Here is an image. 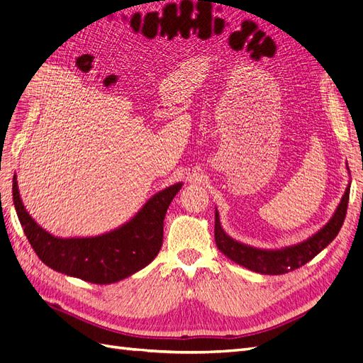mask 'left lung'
Wrapping results in <instances>:
<instances>
[{
  "label": "left lung",
  "instance_id": "8db88e82",
  "mask_svg": "<svg viewBox=\"0 0 363 363\" xmlns=\"http://www.w3.org/2000/svg\"><path fill=\"white\" fill-rule=\"evenodd\" d=\"M348 169V164H347ZM350 172V169H348ZM350 199V184L340 199L339 206L333 216L321 230H318L315 235L303 242L284 247L280 250H263L256 248L242 242H238L233 238H230L221 227L219 221V213L215 208V242L219 251L233 260L238 265H242L255 272L269 274V276H279V274H286L306 265L307 262L312 260L318 252H321L332 240L337 236L340 227L344 224L347 206Z\"/></svg>",
  "mask_w": 363,
  "mask_h": 363
}]
</instances>
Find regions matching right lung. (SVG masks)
I'll list each match as a JSON object with an SVG mask.
<instances>
[{
  "label": "right lung",
  "instance_id": "1",
  "mask_svg": "<svg viewBox=\"0 0 363 363\" xmlns=\"http://www.w3.org/2000/svg\"><path fill=\"white\" fill-rule=\"evenodd\" d=\"M183 183L157 192L128 223L89 238H57L26 211L13 175V204L24 233L39 259L51 269L89 283L108 284L145 268L160 251L163 219Z\"/></svg>",
  "mask_w": 363,
  "mask_h": 363
}]
</instances>
